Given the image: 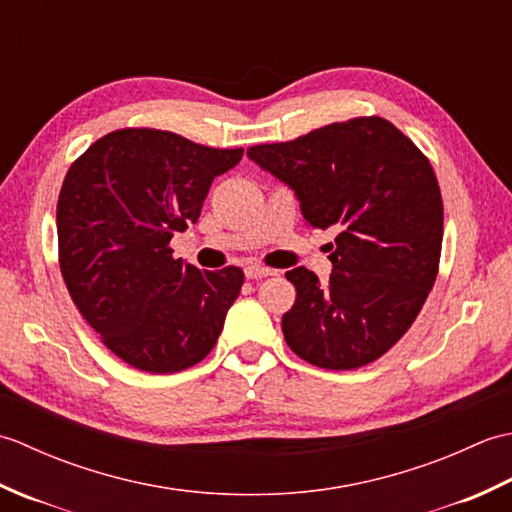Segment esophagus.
Returning <instances> with one entry per match:
<instances>
[{"mask_svg": "<svg viewBox=\"0 0 512 512\" xmlns=\"http://www.w3.org/2000/svg\"><path fill=\"white\" fill-rule=\"evenodd\" d=\"M244 273H246V279H262V277H273V275H277V270L266 268V266H259V264H253V266H246Z\"/></svg>", "mask_w": 512, "mask_h": 512, "instance_id": "esophagus-1", "label": "esophagus"}]
</instances>
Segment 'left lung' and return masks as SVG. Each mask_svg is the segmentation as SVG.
<instances>
[{
	"label": "left lung",
	"instance_id": "left-lung-1",
	"mask_svg": "<svg viewBox=\"0 0 512 512\" xmlns=\"http://www.w3.org/2000/svg\"><path fill=\"white\" fill-rule=\"evenodd\" d=\"M248 158L295 191L312 228H339L328 286L288 270L297 299L281 330L323 369H356L400 341L436 284L444 209L427 156L380 116L332 123Z\"/></svg>",
	"mask_w": 512,
	"mask_h": 512
}]
</instances>
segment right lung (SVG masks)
<instances>
[{
  "label": "right lung",
  "instance_id": "right-lung-1",
  "mask_svg": "<svg viewBox=\"0 0 512 512\" xmlns=\"http://www.w3.org/2000/svg\"><path fill=\"white\" fill-rule=\"evenodd\" d=\"M242 154L129 127L96 140L65 173L61 275L83 319L127 365L173 374L215 347L244 273L184 264L169 242L198 222L211 182Z\"/></svg>",
  "mask_w": 512,
  "mask_h": 512
}]
</instances>
